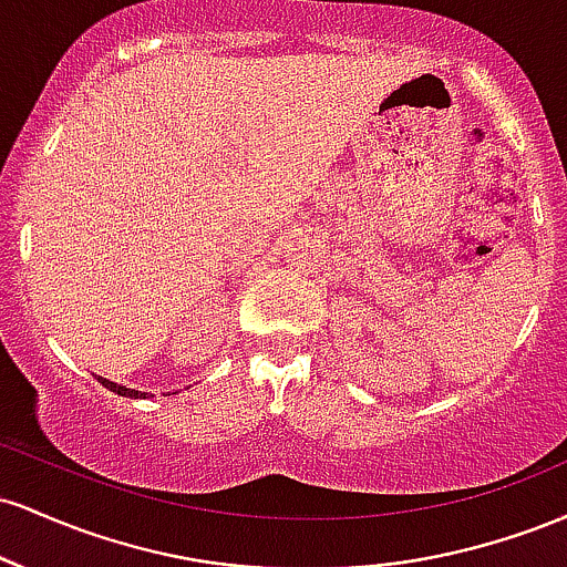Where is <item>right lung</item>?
Here are the masks:
<instances>
[{"instance_id":"right-lung-1","label":"right lung","mask_w":567,"mask_h":567,"mask_svg":"<svg viewBox=\"0 0 567 567\" xmlns=\"http://www.w3.org/2000/svg\"><path fill=\"white\" fill-rule=\"evenodd\" d=\"M97 381L103 383V386L109 389V392H114V394H122V396H130V400H146V396H154V394H148V392H138V389H127V386H122V383H116V381H109V379H103V375H97ZM175 394V392H173ZM165 396H171V392H167Z\"/></svg>"}]
</instances>
